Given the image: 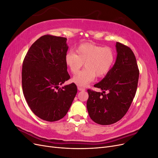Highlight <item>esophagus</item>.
I'll list each match as a JSON object with an SVG mask.
<instances>
[{
	"mask_svg": "<svg viewBox=\"0 0 158 158\" xmlns=\"http://www.w3.org/2000/svg\"><path fill=\"white\" fill-rule=\"evenodd\" d=\"M78 89L79 91H85V88H82V87H80V86H78Z\"/></svg>",
	"mask_w": 158,
	"mask_h": 158,
	"instance_id": "obj_1",
	"label": "esophagus"
}]
</instances>
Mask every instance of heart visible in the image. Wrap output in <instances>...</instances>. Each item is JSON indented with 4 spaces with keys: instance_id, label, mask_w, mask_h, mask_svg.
Masks as SVG:
<instances>
[{
    "instance_id": "obj_1",
    "label": "heart",
    "mask_w": 158,
    "mask_h": 158,
    "mask_svg": "<svg viewBox=\"0 0 158 158\" xmlns=\"http://www.w3.org/2000/svg\"><path fill=\"white\" fill-rule=\"evenodd\" d=\"M74 51L65 55V63L73 74L78 73L82 66L85 69L74 76L72 81L79 86H85L95 79L102 78L111 70L114 62V53L109 47L92 44H83Z\"/></svg>"
}]
</instances>
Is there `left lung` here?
<instances>
[{
	"label": "left lung",
	"instance_id": "obj_1",
	"mask_svg": "<svg viewBox=\"0 0 158 158\" xmlns=\"http://www.w3.org/2000/svg\"><path fill=\"white\" fill-rule=\"evenodd\" d=\"M116 49L115 63L106 77L94 85L103 92L88 89L89 115L93 121L102 125L115 123L125 115L138 86L139 70L135 54L131 48L118 42Z\"/></svg>",
	"mask_w": 158,
	"mask_h": 158
}]
</instances>
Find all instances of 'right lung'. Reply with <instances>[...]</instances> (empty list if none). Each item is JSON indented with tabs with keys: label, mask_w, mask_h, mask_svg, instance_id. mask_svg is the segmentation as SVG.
I'll list each match as a JSON object with an SVG mask.
<instances>
[{
	"label": "right lung",
	"mask_w": 158,
	"mask_h": 158,
	"mask_svg": "<svg viewBox=\"0 0 158 158\" xmlns=\"http://www.w3.org/2000/svg\"><path fill=\"white\" fill-rule=\"evenodd\" d=\"M66 37L45 35L35 41L23 61V95L36 116L53 122L63 118L77 93L74 83L60 88L70 78L65 63Z\"/></svg>",
	"instance_id": "right-lung-1"
}]
</instances>
